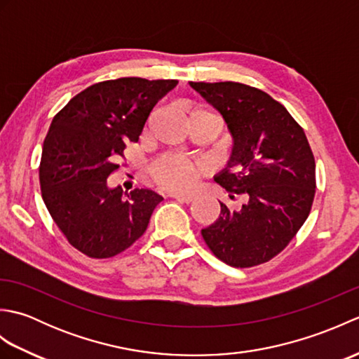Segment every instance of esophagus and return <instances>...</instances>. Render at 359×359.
I'll use <instances>...</instances> for the list:
<instances>
[{"mask_svg": "<svg viewBox=\"0 0 359 359\" xmlns=\"http://www.w3.org/2000/svg\"><path fill=\"white\" fill-rule=\"evenodd\" d=\"M172 197L175 201L179 202H185V203H191L196 201V197L191 194H172Z\"/></svg>", "mask_w": 359, "mask_h": 359, "instance_id": "obj_1", "label": "esophagus"}]
</instances>
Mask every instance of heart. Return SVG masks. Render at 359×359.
Wrapping results in <instances>:
<instances>
[{
	"instance_id": "obj_1",
	"label": "heart",
	"mask_w": 359,
	"mask_h": 359,
	"mask_svg": "<svg viewBox=\"0 0 359 359\" xmlns=\"http://www.w3.org/2000/svg\"><path fill=\"white\" fill-rule=\"evenodd\" d=\"M215 117L219 120L216 114H212L207 108H196L189 112V118L194 117ZM207 172V166L202 162H193V160L165 156L160 157L157 162L151 166V175L157 184L168 189V191H187L191 188L202 174Z\"/></svg>"
}]
</instances>
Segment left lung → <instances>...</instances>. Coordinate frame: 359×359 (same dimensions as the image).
<instances>
[{
    "instance_id": "left-lung-1",
    "label": "left lung",
    "mask_w": 359,
    "mask_h": 359,
    "mask_svg": "<svg viewBox=\"0 0 359 359\" xmlns=\"http://www.w3.org/2000/svg\"><path fill=\"white\" fill-rule=\"evenodd\" d=\"M205 100L222 114L233 137L226 168L217 184L243 203L220 216L202 236L220 261L231 266L269 262L294 238L315 199V157L304 129L279 102L242 83H194Z\"/></svg>"
}]
</instances>
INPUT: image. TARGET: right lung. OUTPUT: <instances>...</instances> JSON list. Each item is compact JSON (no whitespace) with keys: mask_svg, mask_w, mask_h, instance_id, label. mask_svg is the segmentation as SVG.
<instances>
[{"mask_svg":"<svg viewBox=\"0 0 359 359\" xmlns=\"http://www.w3.org/2000/svg\"><path fill=\"white\" fill-rule=\"evenodd\" d=\"M177 80L125 77L81 90L53 117L43 143L41 196L72 247L94 259L112 257L147 231L163 201L135 188L123 199L108 177L128 143H135L156 103Z\"/></svg>","mask_w":359,"mask_h":359,"instance_id":"1","label":"right lung"}]
</instances>
